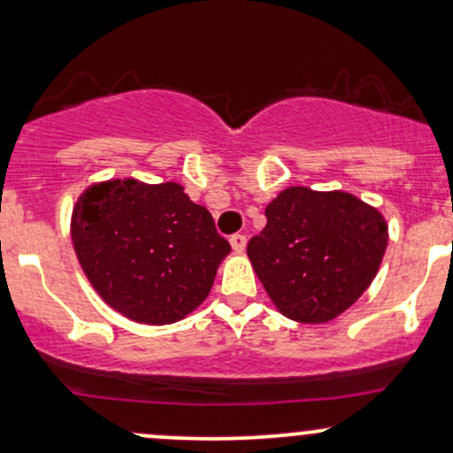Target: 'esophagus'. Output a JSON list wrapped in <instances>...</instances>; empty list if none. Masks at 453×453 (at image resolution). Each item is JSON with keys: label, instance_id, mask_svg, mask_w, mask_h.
I'll return each instance as SVG.
<instances>
[{"label": "esophagus", "instance_id": "obj_1", "mask_svg": "<svg viewBox=\"0 0 453 453\" xmlns=\"http://www.w3.org/2000/svg\"><path fill=\"white\" fill-rule=\"evenodd\" d=\"M231 248L235 252H243L246 250V235H242V233H235V235H231Z\"/></svg>", "mask_w": 453, "mask_h": 453}]
</instances>
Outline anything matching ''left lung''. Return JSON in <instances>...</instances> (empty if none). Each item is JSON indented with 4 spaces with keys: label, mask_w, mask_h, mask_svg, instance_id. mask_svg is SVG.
I'll use <instances>...</instances> for the list:
<instances>
[{
    "label": "left lung",
    "mask_w": 453,
    "mask_h": 453,
    "mask_svg": "<svg viewBox=\"0 0 453 453\" xmlns=\"http://www.w3.org/2000/svg\"><path fill=\"white\" fill-rule=\"evenodd\" d=\"M265 218L248 242V258L287 319L332 321L372 284L389 240L377 207L342 190L291 186L269 203Z\"/></svg>",
    "instance_id": "1"
}]
</instances>
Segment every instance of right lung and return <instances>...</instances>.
Listing matches in <instances>:
<instances>
[{
	"mask_svg": "<svg viewBox=\"0 0 453 453\" xmlns=\"http://www.w3.org/2000/svg\"><path fill=\"white\" fill-rule=\"evenodd\" d=\"M70 235L104 303L145 325L181 321L199 308L231 252L211 213L175 181L91 184L76 201Z\"/></svg>",
	"mask_w": 453,
	"mask_h": 453,
	"instance_id": "obj_1",
	"label": "right lung"
}]
</instances>
